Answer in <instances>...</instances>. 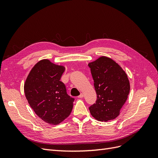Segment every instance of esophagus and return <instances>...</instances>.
Listing matches in <instances>:
<instances>
[{"label":"esophagus","mask_w":158,"mask_h":158,"mask_svg":"<svg viewBox=\"0 0 158 158\" xmlns=\"http://www.w3.org/2000/svg\"><path fill=\"white\" fill-rule=\"evenodd\" d=\"M84 94H80V95H79V96L78 97V98H84Z\"/></svg>","instance_id":"1"}]
</instances>
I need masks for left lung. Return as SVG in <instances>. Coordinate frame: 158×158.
Returning <instances> with one entry per match:
<instances>
[{
  "label": "left lung",
  "mask_w": 158,
  "mask_h": 158,
  "mask_svg": "<svg viewBox=\"0 0 158 158\" xmlns=\"http://www.w3.org/2000/svg\"><path fill=\"white\" fill-rule=\"evenodd\" d=\"M97 94L95 103L89 107L98 121H108L118 116L130 92V83L122 68L111 59L101 56L88 64Z\"/></svg>",
  "instance_id": "1"
}]
</instances>
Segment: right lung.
<instances>
[{
	"mask_svg": "<svg viewBox=\"0 0 158 158\" xmlns=\"http://www.w3.org/2000/svg\"><path fill=\"white\" fill-rule=\"evenodd\" d=\"M65 68L44 59L33 66L24 84L26 98L30 107L43 121L58 125L67 118L74 98L66 92L60 81Z\"/></svg>",
	"mask_w": 158,
	"mask_h": 158,
	"instance_id": "add662e5",
	"label": "right lung"
}]
</instances>
